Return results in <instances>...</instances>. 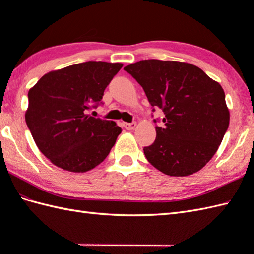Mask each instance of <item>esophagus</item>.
Listing matches in <instances>:
<instances>
[{"mask_svg": "<svg viewBox=\"0 0 254 254\" xmlns=\"http://www.w3.org/2000/svg\"><path fill=\"white\" fill-rule=\"evenodd\" d=\"M123 127L127 128V130L131 131V130H134L136 127V122H132V123H123Z\"/></svg>", "mask_w": 254, "mask_h": 254, "instance_id": "obj_1", "label": "esophagus"}]
</instances>
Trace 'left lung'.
Returning a JSON list of instances; mask_svg holds the SVG:
<instances>
[{
    "mask_svg": "<svg viewBox=\"0 0 254 254\" xmlns=\"http://www.w3.org/2000/svg\"><path fill=\"white\" fill-rule=\"evenodd\" d=\"M142 86L163 124L145 157L165 175L186 177L201 170L217 152L229 126L225 93L201 68L178 61L142 60L124 67ZM158 120L154 119L156 123Z\"/></svg>",
    "mask_w": 254,
    "mask_h": 254,
    "instance_id": "obj_1",
    "label": "left lung"
}]
</instances>
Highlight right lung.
<instances>
[{
  "mask_svg": "<svg viewBox=\"0 0 254 254\" xmlns=\"http://www.w3.org/2000/svg\"><path fill=\"white\" fill-rule=\"evenodd\" d=\"M121 63L88 61L44 75L28 91L25 119L38 148L53 165L71 172L95 168L109 155L121 127L87 115Z\"/></svg>",
  "mask_w": 254,
  "mask_h": 254,
  "instance_id": "add662e5",
  "label": "right lung"
}]
</instances>
